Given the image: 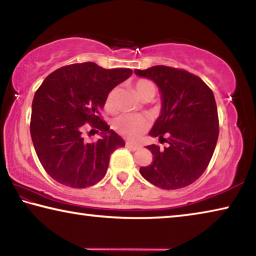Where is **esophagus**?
<instances>
[{
  "instance_id": "34e87169",
  "label": "esophagus",
  "mask_w": 256,
  "mask_h": 256,
  "mask_svg": "<svg viewBox=\"0 0 256 256\" xmlns=\"http://www.w3.org/2000/svg\"><path fill=\"white\" fill-rule=\"evenodd\" d=\"M126 148H128L130 150L136 151V150H138V149H140V146H138V144H131V142H126Z\"/></svg>"
}]
</instances>
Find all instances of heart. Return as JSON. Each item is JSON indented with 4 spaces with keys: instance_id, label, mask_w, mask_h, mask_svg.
<instances>
[{
    "instance_id": "b5f03b06",
    "label": "heart",
    "mask_w": 256,
    "mask_h": 256,
    "mask_svg": "<svg viewBox=\"0 0 256 256\" xmlns=\"http://www.w3.org/2000/svg\"><path fill=\"white\" fill-rule=\"evenodd\" d=\"M136 92L138 96L142 100H151L157 92V86L152 81L146 79H140L136 82ZM118 94V89H112L107 94L106 98V107L112 110L114 107L115 98ZM115 131L122 134L123 136L131 138V140H136L144 134L146 128H148V122L144 118L138 115H128L123 114L116 118L112 122Z\"/></svg>"
}]
</instances>
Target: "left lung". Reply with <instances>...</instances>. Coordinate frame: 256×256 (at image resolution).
<instances>
[{
	"mask_svg": "<svg viewBox=\"0 0 256 256\" xmlns=\"http://www.w3.org/2000/svg\"><path fill=\"white\" fill-rule=\"evenodd\" d=\"M134 73L158 86L162 110L149 136L168 144L146 146L154 159L140 174L160 188H185L204 172L218 141L214 92L200 78L178 68L156 66Z\"/></svg>",
	"mask_w": 256,
	"mask_h": 256,
	"instance_id": "1",
	"label": "left lung"
}]
</instances>
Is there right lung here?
Wrapping results in <instances>:
<instances>
[{"mask_svg": "<svg viewBox=\"0 0 256 256\" xmlns=\"http://www.w3.org/2000/svg\"><path fill=\"white\" fill-rule=\"evenodd\" d=\"M132 73L131 68L106 70L86 62L60 68L42 81L32 100L30 134L52 178L84 188L106 175L110 154L125 142L99 118V110L110 90ZM86 122L101 131V138L92 144L82 136Z\"/></svg>", "mask_w": 256, "mask_h": 256, "instance_id": "1", "label": "right lung"}]
</instances>
